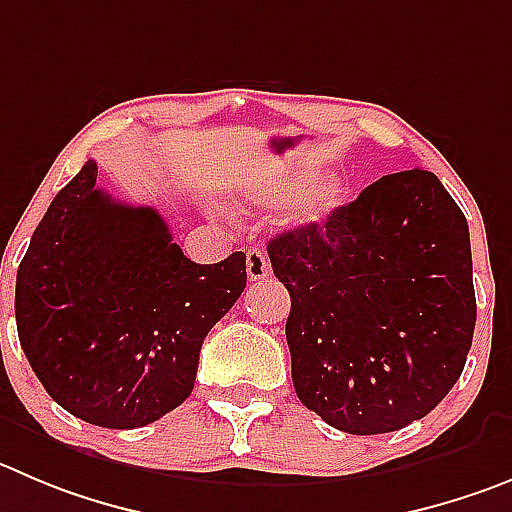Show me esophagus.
<instances>
[{
    "label": "esophagus",
    "mask_w": 512,
    "mask_h": 512,
    "mask_svg": "<svg viewBox=\"0 0 512 512\" xmlns=\"http://www.w3.org/2000/svg\"><path fill=\"white\" fill-rule=\"evenodd\" d=\"M270 275V262L260 247H250L247 250V278L250 280H265Z\"/></svg>",
    "instance_id": "1"
}]
</instances>
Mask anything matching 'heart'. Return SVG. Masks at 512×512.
<instances>
[{
  "mask_svg": "<svg viewBox=\"0 0 512 512\" xmlns=\"http://www.w3.org/2000/svg\"><path fill=\"white\" fill-rule=\"evenodd\" d=\"M313 169H288L275 174H262L260 179H250L240 186V197L255 207H280L293 202L290 214L295 222L313 224L331 217L343 204V184L338 179L313 181Z\"/></svg>",
  "mask_w": 512,
  "mask_h": 512,
  "instance_id": "obj_1",
  "label": "heart"
}]
</instances>
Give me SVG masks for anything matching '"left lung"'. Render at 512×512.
<instances>
[{"label": "left lung", "instance_id": "1", "mask_svg": "<svg viewBox=\"0 0 512 512\" xmlns=\"http://www.w3.org/2000/svg\"><path fill=\"white\" fill-rule=\"evenodd\" d=\"M267 255L290 293L295 394L323 422L396 432L450 394L477 305L467 219L432 171L381 176Z\"/></svg>", "mask_w": 512, "mask_h": 512}]
</instances>
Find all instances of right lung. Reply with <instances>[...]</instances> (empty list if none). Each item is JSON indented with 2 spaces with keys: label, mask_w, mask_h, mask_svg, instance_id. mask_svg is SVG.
I'll return each instance as SVG.
<instances>
[{
  "label": "right lung",
  "mask_w": 512,
  "mask_h": 512,
  "mask_svg": "<svg viewBox=\"0 0 512 512\" xmlns=\"http://www.w3.org/2000/svg\"><path fill=\"white\" fill-rule=\"evenodd\" d=\"M85 161L19 262L22 351L65 412L136 429L194 389L199 351L247 285L245 252L197 265L154 207L116 202Z\"/></svg>",
  "instance_id": "1"
}]
</instances>
